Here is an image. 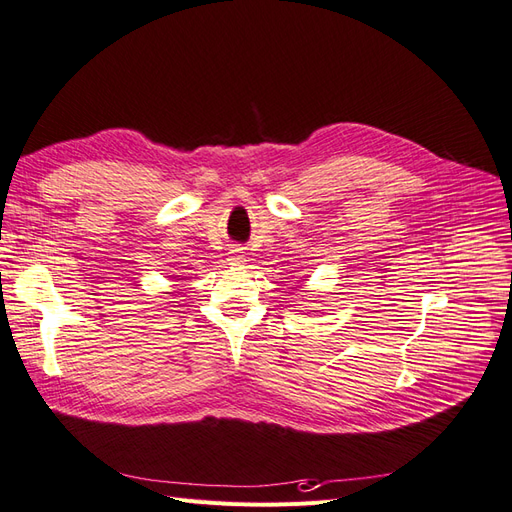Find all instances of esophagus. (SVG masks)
I'll list each match as a JSON object with an SVG mask.
<instances>
[{
    "label": "esophagus",
    "mask_w": 512,
    "mask_h": 512,
    "mask_svg": "<svg viewBox=\"0 0 512 512\" xmlns=\"http://www.w3.org/2000/svg\"><path fill=\"white\" fill-rule=\"evenodd\" d=\"M227 261L232 263V266H242V263L246 261V255H244L242 249H234L232 253H229V259H227Z\"/></svg>",
    "instance_id": "obj_1"
}]
</instances>
